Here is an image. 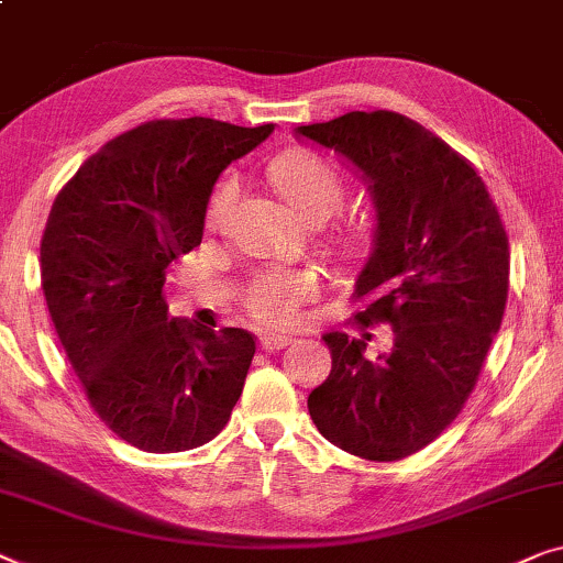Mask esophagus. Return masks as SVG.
<instances>
[{
    "instance_id": "34e87169",
    "label": "esophagus",
    "mask_w": 563,
    "mask_h": 563,
    "mask_svg": "<svg viewBox=\"0 0 563 563\" xmlns=\"http://www.w3.org/2000/svg\"><path fill=\"white\" fill-rule=\"evenodd\" d=\"M291 342V335H284V332H266L262 338V347L264 350H282Z\"/></svg>"
}]
</instances>
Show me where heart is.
Here are the masks:
<instances>
[{"label":"heart","mask_w":563,"mask_h":563,"mask_svg":"<svg viewBox=\"0 0 563 563\" xmlns=\"http://www.w3.org/2000/svg\"><path fill=\"white\" fill-rule=\"evenodd\" d=\"M272 183L284 200L301 218L317 213H332L340 206L342 177L328 159L307 150H291L282 154L272 167ZM235 198V183H225L216 195L213 218ZM317 291L314 276L295 272H268L251 287V309L268 322H291L299 317V305Z\"/></svg>","instance_id":"1"}]
</instances>
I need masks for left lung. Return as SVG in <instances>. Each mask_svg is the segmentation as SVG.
<instances>
[{
    "mask_svg": "<svg viewBox=\"0 0 563 563\" xmlns=\"http://www.w3.org/2000/svg\"><path fill=\"white\" fill-rule=\"evenodd\" d=\"M368 185L376 231L355 282L363 324L388 322L376 361L345 332L322 335L332 371L307 398L320 434L355 457H409L450 427L475 388L508 299L498 208L452 146L394 111H350L295 129Z\"/></svg>",
    "mask_w": 563,
    "mask_h": 563,
    "instance_id": "8db88e82",
    "label": "left lung"
}]
</instances>
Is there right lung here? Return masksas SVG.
I'll return each instance as SVG.
<instances>
[{"mask_svg": "<svg viewBox=\"0 0 563 563\" xmlns=\"http://www.w3.org/2000/svg\"><path fill=\"white\" fill-rule=\"evenodd\" d=\"M274 124L146 121L88 157L40 243L55 332L88 401L119 439L185 452L221 434L256 340L167 314L165 268L200 246L210 195Z\"/></svg>", "mask_w": 563, "mask_h": 563, "instance_id": "right-lung-1", "label": "right lung"}]
</instances>
